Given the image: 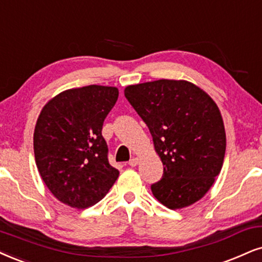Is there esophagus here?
<instances>
[{"label":"esophagus","mask_w":262,"mask_h":262,"mask_svg":"<svg viewBox=\"0 0 262 262\" xmlns=\"http://www.w3.org/2000/svg\"><path fill=\"white\" fill-rule=\"evenodd\" d=\"M128 165H130L131 167L138 165V158H132V159L128 161Z\"/></svg>","instance_id":"obj_1"}]
</instances>
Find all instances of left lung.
<instances>
[{
    "instance_id": "1",
    "label": "left lung",
    "mask_w": 262,
    "mask_h": 262,
    "mask_svg": "<svg viewBox=\"0 0 262 262\" xmlns=\"http://www.w3.org/2000/svg\"><path fill=\"white\" fill-rule=\"evenodd\" d=\"M125 97L146 122L164 165L153 195L169 209L198 202L220 173L226 134L220 111L193 83L177 80L131 85Z\"/></svg>"
}]
</instances>
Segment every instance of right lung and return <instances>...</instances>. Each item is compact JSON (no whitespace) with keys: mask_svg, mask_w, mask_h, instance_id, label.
Here are the masks:
<instances>
[{"mask_svg":"<svg viewBox=\"0 0 262 262\" xmlns=\"http://www.w3.org/2000/svg\"><path fill=\"white\" fill-rule=\"evenodd\" d=\"M116 87L64 91L42 109L34 132L38 172L64 204L86 209L104 198L119 177L109 164L103 122L118 101Z\"/></svg>","mask_w":262,"mask_h":262,"instance_id":"add662e5","label":"right lung"}]
</instances>
